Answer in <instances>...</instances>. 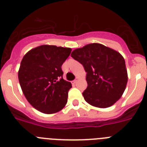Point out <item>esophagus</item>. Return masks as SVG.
Returning a JSON list of instances; mask_svg holds the SVG:
<instances>
[{"instance_id": "esophagus-1", "label": "esophagus", "mask_w": 147, "mask_h": 147, "mask_svg": "<svg viewBox=\"0 0 147 147\" xmlns=\"http://www.w3.org/2000/svg\"><path fill=\"white\" fill-rule=\"evenodd\" d=\"M78 80H79V78H78V77H76V79H75V80H74V81H73V83H74V84H75V83H76V82H77V81H78Z\"/></svg>"}]
</instances>
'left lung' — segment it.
I'll use <instances>...</instances> for the list:
<instances>
[{"instance_id":"obj_1","label":"left lung","mask_w":147,"mask_h":147,"mask_svg":"<svg viewBox=\"0 0 147 147\" xmlns=\"http://www.w3.org/2000/svg\"><path fill=\"white\" fill-rule=\"evenodd\" d=\"M71 57L87 72L88 87L82 95L88 104L106 108L121 97L128 78L125 61L119 52L102 44L91 43L75 49Z\"/></svg>"}]
</instances>
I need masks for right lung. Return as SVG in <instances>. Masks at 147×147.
Returning a JSON list of instances; mask_svg holds the SVG:
<instances>
[{
	"label": "right lung",
	"mask_w": 147,
	"mask_h": 147,
	"mask_svg": "<svg viewBox=\"0 0 147 147\" xmlns=\"http://www.w3.org/2000/svg\"><path fill=\"white\" fill-rule=\"evenodd\" d=\"M71 52L70 48L43 45L23 57L18 79L28 102L37 110L51 114L67 102L71 83L63 80L62 65Z\"/></svg>",
	"instance_id": "right-lung-1"
}]
</instances>
